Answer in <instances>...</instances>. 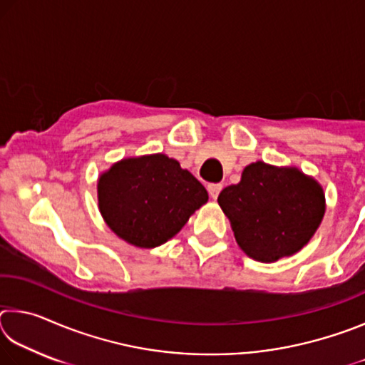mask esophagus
<instances>
[{"label": "esophagus", "mask_w": 365, "mask_h": 365, "mask_svg": "<svg viewBox=\"0 0 365 365\" xmlns=\"http://www.w3.org/2000/svg\"><path fill=\"white\" fill-rule=\"evenodd\" d=\"M222 183H211V185H207V191H209V195H211V197L212 200H217V196H219V193L222 191Z\"/></svg>", "instance_id": "esophagus-1"}]
</instances>
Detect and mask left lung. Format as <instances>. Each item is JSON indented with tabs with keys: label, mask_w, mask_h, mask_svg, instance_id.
<instances>
[{
	"label": "left lung",
	"mask_w": 365,
	"mask_h": 365,
	"mask_svg": "<svg viewBox=\"0 0 365 365\" xmlns=\"http://www.w3.org/2000/svg\"><path fill=\"white\" fill-rule=\"evenodd\" d=\"M217 202L230 220L235 240L246 256L277 262L301 251L325 214L322 185L298 168L256 160L242 180L220 191Z\"/></svg>",
	"instance_id": "8db88e82"
}]
</instances>
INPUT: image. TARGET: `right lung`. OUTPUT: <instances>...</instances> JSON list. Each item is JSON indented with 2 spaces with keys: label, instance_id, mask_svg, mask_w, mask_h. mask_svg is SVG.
Wrapping results in <instances>:
<instances>
[{
  "label": "right lung",
  "instance_id": "1",
  "mask_svg": "<svg viewBox=\"0 0 365 365\" xmlns=\"http://www.w3.org/2000/svg\"><path fill=\"white\" fill-rule=\"evenodd\" d=\"M98 207L117 237L137 248L174 238L206 205V188L163 153L125 158L98 177Z\"/></svg>",
  "mask_w": 365,
  "mask_h": 365
}]
</instances>
